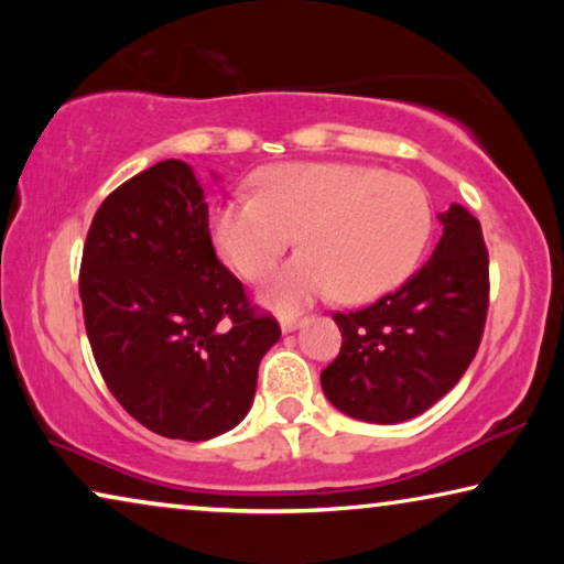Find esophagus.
Masks as SVG:
<instances>
[{"label": "esophagus", "mask_w": 564, "mask_h": 564, "mask_svg": "<svg viewBox=\"0 0 564 564\" xmlns=\"http://www.w3.org/2000/svg\"><path fill=\"white\" fill-rule=\"evenodd\" d=\"M303 323H305V318H300V315H282L280 328H282V334H290V330H297Z\"/></svg>", "instance_id": "esophagus-1"}]
</instances>
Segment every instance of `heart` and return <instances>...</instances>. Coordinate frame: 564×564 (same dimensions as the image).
Listing matches in <instances>:
<instances>
[{
	"label": "heart",
	"instance_id": "b5f03b06",
	"mask_svg": "<svg viewBox=\"0 0 564 564\" xmlns=\"http://www.w3.org/2000/svg\"><path fill=\"white\" fill-rule=\"evenodd\" d=\"M213 238L243 280H261L297 236L300 257L269 276L261 300L295 311L323 295L365 303L411 274L431 234L419 184L359 164H282L257 182V199L213 210Z\"/></svg>",
	"mask_w": 564,
	"mask_h": 564
}]
</instances>
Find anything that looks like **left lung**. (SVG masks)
<instances>
[{
    "instance_id": "obj_1",
    "label": "left lung",
    "mask_w": 564,
    "mask_h": 564,
    "mask_svg": "<svg viewBox=\"0 0 564 564\" xmlns=\"http://www.w3.org/2000/svg\"><path fill=\"white\" fill-rule=\"evenodd\" d=\"M419 272L354 313H334L344 341L321 372L338 411L400 423L429 411L467 372L488 315V249L475 215L452 205Z\"/></svg>"
}]
</instances>
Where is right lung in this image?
I'll return each mask as SVG.
<instances>
[{
    "label": "right lung",
    "mask_w": 564,
    "mask_h": 564,
    "mask_svg": "<svg viewBox=\"0 0 564 564\" xmlns=\"http://www.w3.org/2000/svg\"><path fill=\"white\" fill-rule=\"evenodd\" d=\"M79 295L99 372L138 423L205 442L243 421L280 326L215 257L189 164L159 161L99 205Z\"/></svg>",
    "instance_id": "obj_1"
}]
</instances>
